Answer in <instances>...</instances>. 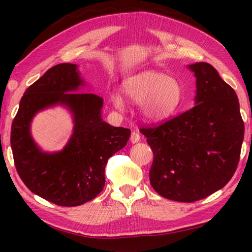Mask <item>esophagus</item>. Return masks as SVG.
Wrapping results in <instances>:
<instances>
[{
    "instance_id": "esophagus-1",
    "label": "esophagus",
    "mask_w": 252,
    "mask_h": 252,
    "mask_svg": "<svg viewBox=\"0 0 252 252\" xmlns=\"http://www.w3.org/2000/svg\"><path fill=\"white\" fill-rule=\"evenodd\" d=\"M130 141H131V143H138L140 141L139 132H136V131L132 132L131 136H130Z\"/></svg>"
}]
</instances>
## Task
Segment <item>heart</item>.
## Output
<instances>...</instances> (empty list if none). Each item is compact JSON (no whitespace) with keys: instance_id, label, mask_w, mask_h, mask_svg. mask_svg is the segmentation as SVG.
<instances>
[{"instance_id":"1","label":"heart","mask_w":252,"mask_h":252,"mask_svg":"<svg viewBox=\"0 0 252 252\" xmlns=\"http://www.w3.org/2000/svg\"><path fill=\"white\" fill-rule=\"evenodd\" d=\"M122 90L132 103L140 104V114L149 122H159L173 116L183 100L180 81L156 71L129 76L123 81ZM111 101L118 111H125L126 102L120 93H113Z\"/></svg>"}]
</instances>
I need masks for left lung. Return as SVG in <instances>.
Listing matches in <instances>:
<instances>
[{
	"mask_svg": "<svg viewBox=\"0 0 252 252\" xmlns=\"http://www.w3.org/2000/svg\"><path fill=\"white\" fill-rule=\"evenodd\" d=\"M187 67L195 78V105L160 126L141 129L153 151L152 188L179 202L198 201L227 185L245 135L233 89L209 63Z\"/></svg>",
	"mask_w": 252,
	"mask_h": 252,
	"instance_id": "1",
	"label": "left lung"
}]
</instances>
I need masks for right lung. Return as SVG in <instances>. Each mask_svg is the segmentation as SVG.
I'll list each match as a JSON object with an SVG mask.
<instances>
[{"instance_id":"obj_1","label":"right lung","mask_w":252,"mask_h":252,"mask_svg":"<svg viewBox=\"0 0 252 252\" xmlns=\"http://www.w3.org/2000/svg\"><path fill=\"white\" fill-rule=\"evenodd\" d=\"M81 76L79 66L61 63L27 89L12 123L11 148L20 178L33 193L58 206L75 207L103 190L109 158L126 147L131 131L102 119L103 99ZM71 113L74 129L62 151L43 152L33 141V117L53 106Z\"/></svg>"}]
</instances>
